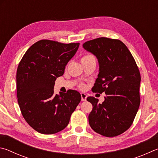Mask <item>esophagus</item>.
<instances>
[{
  "label": "esophagus",
  "mask_w": 158,
  "mask_h": 158,
  "mask_svg": "<svg viewBox=\"0 0 158 158\" xmlns=\"http://www.w3.org/2000/svg\"><path fill=\"white\" fill-rule=\"evenodd\" d=\"M81 100L82 101H85L87 100V94H86L81 93Z\"/></svg>",
  "instance_id": "obj_1"
}]
</instances>
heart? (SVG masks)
<instances>
[{
	"label": "heart",
	"mask_w": 158,
	"mask_h": 158,
	"mask_svg": "<svg viewBox=\"0 0 158 158\" xmlns=\"http://www.w3.org/2000/svg\"><path fill=\"white\" fill-rule=\"evenodd\" d=\"M92 57V55H85V56H83V57H82L81 60H85V59H87V58H89V57Z\"/></svg>",
	"instance_id": "1"
}]
</instances>
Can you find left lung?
I'll list each match as a JSON object with an SVG mask.
<instances>
[{
    "mask_svg": "<svg viewBox=\"0 0 158 158\" xmlns=\"http://www.w3.org/2000/svg\"><path fill=\"white\" fill-rule=\"evenodd\" d=\"M82 46L98 62L99 73L92 92L106 95L101 104L93 96L87 97L93 106L88 117L89 125L105 137L117 136L131 127L139 109V69L131 52L120 40L100 37L87 41Z\"/></svg>",
    "mask_w": 158,
    "mask_h": 158,
    "instance_id": "left-lung-1",
    "label": "left lung"
}]
</instances>
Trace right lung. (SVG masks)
<instances>
[{
  "instance_id": "right-lung-1",
  "label": "right lung",
  "mask_w": 158,
  "mask_h": 158,
  "mask_svg": "<svg viewBox=\"0 0 158 158\" xmlns=\"http://www.w3.org/2000/svg\"><path fill=\"white\" fill-rule=\"evenodd\" d=\"M79 43L62 44L43 40L27 49L16 71L18 103L25 120L36 131L51 135L62 131L81 101L70 89L54 94L55 81L64 73Z\"/></svg>"
}]
</instances>
